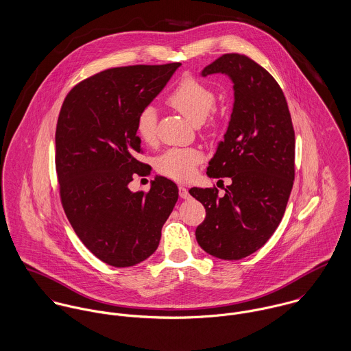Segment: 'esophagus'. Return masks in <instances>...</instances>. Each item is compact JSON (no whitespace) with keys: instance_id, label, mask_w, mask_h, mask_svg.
I'll list each match as a JSON object with an SVG mask.
<instances>
[{"instance_id":"esophagus-1","label":"esophagus","mask_w":351,"mask_h":351,"mask_svg":"<svg viewBox=\"0 0 351 351\" xmlns=\"http://www.w3.org/2000/svg\"><path fill=\"white\" fill-rule=\"evenodd\" d=\"M179 195H180V197L182 199H189L191 195L189 193V190L186 189V187H183V186H180L179 187Z\"/></svg>"}]
</instances>
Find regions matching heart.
Masks as SVG:
<instances>
[{
  "label": "heart",
  "mask_w": 351,
  "mask_h": 351,
  "mask_svg": "<svg viewBox=\"0 0 351 351\" xmlns=\"http://www.w3.org/2000/svg\"><path fill=\"white\" fill-rule=\"evenodd\" d=\"M217 95L211 87L194 77H184L167 98V104L187 118L193 125H200L215 108ZM157 113L154 106L144 108L136 119V132L147 144L156 140ZM202 155L196 149L173 148L157 157V171L173 180H189L194 176Z\"/></svg>",
  "instance_id": "b5f03b06"
}]
</instances>
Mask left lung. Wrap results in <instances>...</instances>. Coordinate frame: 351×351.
Returning a JSON list of instances; mask_svg holds the SVG:
<instances>
[{"instance_id": "obj_1", "label": "left lung", "mask_w": 351, "mask_h": 351, "mask_svg": "<svg viewBox=\"0 0 351 351\" xmlns=\"http://www.w3.org/2000/svg\"><path fill=\"white\" fill-rule=\"evenodd\" d=\"M226 74L233 82L234 106L225 140L207 167L210 178H230L225 195L193 187L206 208L196 241L221 260L250 256L280 225L295 179V130L284 93L254 60L225 53L202 77Z\"/></svg>"}]
</instances>
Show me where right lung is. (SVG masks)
<instances>
[{
	"label": "right lung",
	"instance_id": "1",
	"mask_svg": "<svg viewBox=\"0 0 351 351\" xmlns=\"http://www.w3.org/2000/svg\"><path fill=\"white\" fill-rule=\"evenodd\" d=\"M182 63L128 66L101 71L67 94L56 125L60 200L74 232L101 261L133 267L156 250L161 229L179 196L156 176L149 191L132 193L133 175H145L138 113Z\"/></svg>",
	"mask_w": 351,
	"mask_h": 351
}]
</instances>
